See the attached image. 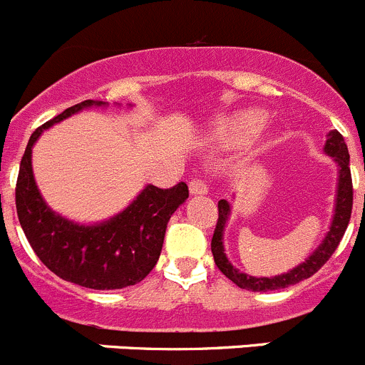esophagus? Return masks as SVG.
<instances>
[{
	"mask_svg": "<svg viewBox=\"0 0 365 365\" xmlns=\"http://www.w3.org/2000/svg\"><path fill=\"white\" fill-rule=\"evenodd\" d=\"M190 193H192V195H206L207 185L202 179H193L192 182H190Z\"/></svg>",
	"mask_w": 365,
	"mask_h": 365,
	"instance_id": "obj_1",
	"label": "esophagus"
}]
</instances>
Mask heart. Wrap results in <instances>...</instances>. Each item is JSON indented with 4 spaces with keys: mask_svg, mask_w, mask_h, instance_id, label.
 Returning a JSON list of instances; mask_svg holds the SVG:
<instances>
[{
    "mask_svg": "<svg viewBox=\"0 0 365 365\" xmlns=\"http://www.w3.org/2000/svg\"><path fill=\"white\" fill-rule=\"evenodd\" d=\"M265 123L262 110H240L215 123L213 141L222 148H240L259 133Z\"/></svg>",
    "mask_w": 365,
    "mask_h": 365,
    "instance_id": "heart-1",
    "label": "heart"
}]
</instances>
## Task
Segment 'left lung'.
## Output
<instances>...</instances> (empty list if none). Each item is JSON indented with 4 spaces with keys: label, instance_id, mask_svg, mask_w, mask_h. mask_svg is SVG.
Here are the masks:
<instances>
[{
    "label": "left lung",
    "instance_id": "8db88e82",
    "mask_svg": "<svg viewBox=\"0 0 365 365\" xmlns=\"http://www.w3.org/2000/svg\"><path fill=\"white\" fill-rule=\"evenodd\" d=\"M324 152L333 158V161L339 166V179H336V193H335V210H333L331 224H329L328 232H326L324 240L321 242L317 249L299 263L294 267L289 272L279 274L274 277H255L249 274L240 272L237 267H232L227 256L224 252V229L227 224V218L231 215V204L225 199L218 200V220L217 227L213 232V240H211V252L217 267L225 277L238 284L240 289L252 290V292H270V290L287 289L290 284H296L299 281L308 279L314 276L322 265L329 259V256L335 252V249L341 244L342 237H344L346 227L351 218V207H353V185H351V172H349V152L344 143V138L339 130H331L328 133V140H326Z\"/></svg>",
    "mask_w": 365,
    "mask_h": 365
}]
</instances>
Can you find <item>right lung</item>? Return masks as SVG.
Instances as JSON below:
<instances>
[{
  "label": "right lung",
  "mask_w": 365,
  "mask_h": 365,
  "mask_svg": "<svg viewBox=\"0 0 365 365\" xmlns=\"http://www.w3.org/2000/svg\"><path fill=\"white\" fill-rule=\"evenodd\" d=\"M106 106L86 100L37 128L21 159L16 185L17 217L34 252L58 277L93 290L125 289L145 279L161 255L170 217L188 199L185 182L168 190L147 185L123 211L98 224H78L48 206L34 179V145L51 125L82 109Z\"/></svg>",
  "instance_id": "obj_1"
}]
</instances>
